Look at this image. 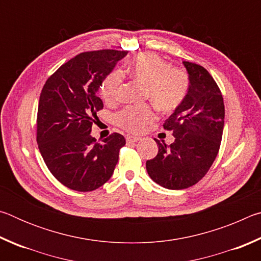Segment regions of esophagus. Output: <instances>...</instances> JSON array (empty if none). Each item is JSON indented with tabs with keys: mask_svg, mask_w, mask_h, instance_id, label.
Masks as SVG:
<instances>
[{
	"mask_svg": "<svg viewBox=\"0 0 261 261\" xmlns=\"http://www.w3.org/2000/svg\"><path fill=\"white\" fill-rule=\"evenodd\" d=\"M125 139H126V143H127V144H134V143H136V141H138L140 138H139V137L126 136V137H125Z\"/></svg>",
	"mask_w": 261,
	"mask_h": 261,
	"instance_id": "esophagus-1",
	"label": "esophagus"
}]
</instances>
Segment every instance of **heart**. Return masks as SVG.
<instances>
[{
  "label": "heart",
  "instance_id": "b5f03b06",
  "mask_svg": "<svg viewBox=\"0 0 261 261\" xmlns=\"http://www.w3.org/2000/svg\"><path fill=\"white\" fill-rule=\"evenodd\" d=\"M130 76L145 85V95L151 99L156 108L170 112L183 103L189 92L190 81L184 70L169 67L166 61L152 53L136 56L127 65ZM122 85L121 73L115 71L101 84L100 95L106 103H114L120 95ZM155 114L152 106H129L116 114L115 121L129 132L143 131Z\"/></svg>",
  "mask_w": 261,
  "mask_h": 261
}]
</instances>
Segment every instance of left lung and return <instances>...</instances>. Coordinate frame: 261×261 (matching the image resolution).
<instances>
[{"mask_svg": "<svg viewBox=\"0 0 261 261\" xmlns=\"http://www.w3.org/2000/svg\"><path fill=\"white\" fill-rule=\"evenodd\" d=\"M190 79L183 103L163 123L175 141L155 139L158 155L146 161L154 182L169 190L192 187L204 177L218 155L224 125V103L213 77L199 64L184 61Z\"/></svg>", "mask_w": 261, "mask_h": 261, "instance_id": "obj_1", "label": "left lung"}]
</instances>
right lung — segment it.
Instances as JSON below:
<instances>
[{"mask_svg":"<svg viewBox=\"0 0 261 261\" xmlns=\"http://www.w3.org/2000/svg\"><path fill=\"white\" fill-rule=\"evenodd\" d=\"M125 50L81 53L47 79L39 100L37 141L53 176L74 191L88 192L112 177L122 135L114 132L101 143L90 134L96 112L103 108L96 92Z\"/></svg>","mask_w":261,"mask_h":261,"instance_id":"1","label":"right lung"}]
</instances>
